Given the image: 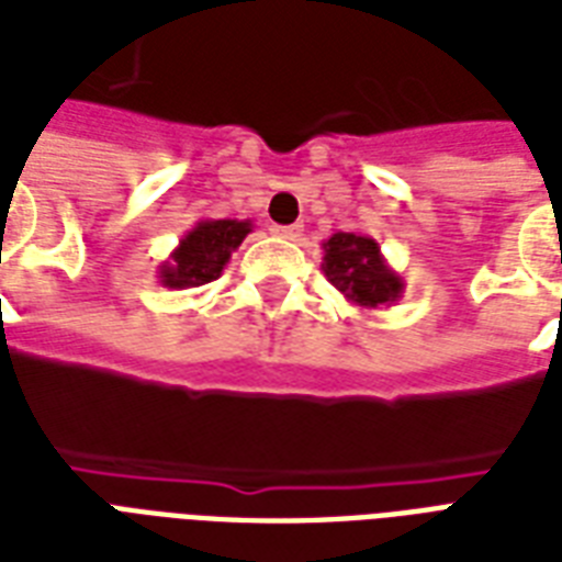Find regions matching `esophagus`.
I'll list each match as a JSON object with an SVG mask.
<instances>
[{"label":"esophagus","mask_w":562,"mask_h":562,"mask_svg":"<svg viewBox=\"0 0 562 562\" xmlns=\"http://www.w3.org/2000/svg\"><path fill=\"white\" fill-rule=\"evenodd\" d=\"M272 234L281 236V239H290V243H296L299 236H302V225H276L272 227Z\"/></svg>","instance_id":"34e87169"}]
</instances>
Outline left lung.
<instances>
[{"mask_svg":"<svg viewBox=\"0 0 562 562\" xmlns=\"http://www.w3.org/2000/svg\"><path fill=\"white\" fill-rule=\"evenodd\" d=\"M323 272L352 305L379 311L403 299L406 281L387 266L373 236L337 231L323 243Z\"/></svg>","mask_w":562,"mask_h":562,"instance_id":"obj_1","label":"left lung"}]
</instances>
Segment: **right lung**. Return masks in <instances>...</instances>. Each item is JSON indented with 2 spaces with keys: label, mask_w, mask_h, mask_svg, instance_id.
<instances>
[{
  "label": "right lung",
  "mask_w": 562,
  "mask_h": 562,
  "mask_svg": "<svg viewBox=\"0 0 562 562\" xmlns=\"http://www.w3.org/2000/svg\"><path fill=\"white\" fill-rule=\"evenodd\" d=\"M251 227V218H201L192 231H186L168 260L159 263V284L168 290H189L216 281Z\"/></svg>",
  "instance_id": "1"
}]
</instances>
